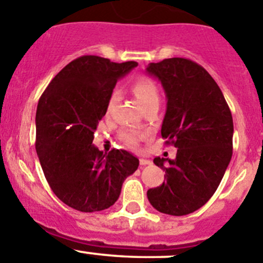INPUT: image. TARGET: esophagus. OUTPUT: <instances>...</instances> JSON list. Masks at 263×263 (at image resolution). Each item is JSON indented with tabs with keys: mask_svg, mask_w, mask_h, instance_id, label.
I'll return each mask as SVG.
<instances>
[{
	"mask_svg": "<svg viewBox=\"0 0 263 263\" xmlns=\"http://www.w3.org/2000/svg\"><path fill=\"white\" fill-rule=\"evenodd\" d=\"M140 164H141V165H151V164H153V161H151L150 159L141 158L140 159Z\"/></svg>",
	"mask_w": 263,
	"mask_h": 263,
	"instance_id": "34e87169",
	"label": "esophagus"
}]
</instances>
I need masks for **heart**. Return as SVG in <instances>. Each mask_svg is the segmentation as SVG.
<instances>
[{
    "label": "heart",
    "instance_id": "obj_1",
    "mask_svg": "<svg viewBox=\"0 0 263 263\" xmlns=\"http://www.w3.org/2000/svg\"><path fill=\"white\" fill-rule=\"evenodd\" d=\"M131 91L132 94L135 95V98L137 99L139 104L142 107V109H144L145 107H147V105L154 104V103H159L158 86H156L155 81L151 80L147 76H141V78L136 79V80L134 81V84H132ZM117 99H118V94H117V91H113L112 94H110L109 99H108L107 113H109L110 110H112V108L115 107ZM121 137L127 145L136 146V145L142 140L144 135L135 131H124L122 132Z\"/></svg>",
    "mask_w": 263,
    "mask_h": 263
}]
</instances>
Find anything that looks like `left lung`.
<instances>
[{"mask_svg": "<svg viewBox=\"0 0 263 263\" xmlns=\"http://www.w3.org/2000/svg\"><path fill=\"white\" fill-rule=\"evenodd\" d=\"M166 95L161 136L176 159L155 158L165 181L147 191L154 209L182 216L202 208L219 187L233 155V117L210 73L187 58H166L146 67Z\"/></svg>", "mask_w": 263, "mask_h": 263, "instance_id": "1", "label": "left lung"}]
</instances>
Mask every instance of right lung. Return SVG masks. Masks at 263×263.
Returning a JSON list of instances; mask_svg holds the SVG:
<instances>
[{
	"label": "right lung",
	"instance_id": "right-lung-1",
	"mask_svg": "<svg viewBox=\"0 0 263 263\" xmlns=\"http://www.w3.org/2000/svg\"><path fill=\"white\" fill-rule=\"evenodd\" d=\"M137 62L82 55L54 76L38 102L35 148L53 193L82 213L115 205L124 179L139 168L126 150L103 154L92 145L117 81Z\"/></svg>",
	"mask_w": 263,
	"mask_h": 263
}]
</instances>
